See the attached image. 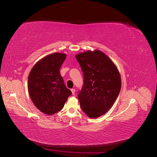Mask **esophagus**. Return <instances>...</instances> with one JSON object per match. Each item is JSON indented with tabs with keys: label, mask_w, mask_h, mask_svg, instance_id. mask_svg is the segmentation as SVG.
I'll list each match as a JSON object with an SVG mask.
<instances>
[{
	"label": "esophagus",
	"mask_w": 157,
	"mask_h": 157,
	"mask_svg": "<svg viewBox=\"0 0 157 157\" xmlns=\"http://www.w3.org/2000/svg\"><path fill=\"white\" fill-rule=\"evenodd\" d=\"M71 92H72V94H74L75 93V89H73H73H71Z\"/></svg>",
	"instance_id": "1"
}]
</instances>
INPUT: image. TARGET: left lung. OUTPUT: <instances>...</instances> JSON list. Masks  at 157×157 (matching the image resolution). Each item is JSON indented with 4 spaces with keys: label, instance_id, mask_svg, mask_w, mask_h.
Wrapping results in <instances>:
<instances>
[{
    "label": "left lung",
    "instance_id": "left-lung-1",
    "mask_svg": "<svg viewBox=\"0 0 157 157\" xmlns=\"http://www.w3.org/2000/svg\"><path fill=\"white\" fill-rule=\"evenodd\" d=\"M84 75L83 86L78 98L86 115L96 118L104 115L120 93V73L112 60L100 50L76 55Z\"/></svg>",
    "mask_w": 157,
    "mask_h": 157
}]
</instances>
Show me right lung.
<instances>
[{"instance_id":"obj_1","label":"right lung","mask_w":157,"mask_h":157,"mask_svg":"<svg viewBox=\"0 0 157 157\" xmlns=\"http://www.w3.org/2000/svg\"><path fill=\"white\" fill-rule=\"evenodd\" d=\"M66 54L54 53L39 60L28 77V91L33 103L41 112L52 115L61 111L71 90L65 86L59 69Z\"/></svg>"}]
</instances>
